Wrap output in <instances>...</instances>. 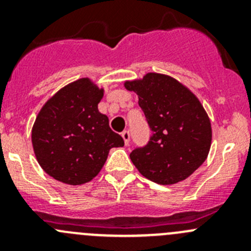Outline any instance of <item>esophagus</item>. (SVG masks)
Here are the masks:
<instances>
[{
    "instance_id": "34e87169",
    "label": "esophagus",
    "mask_w": 251,
    "mask_h": 251,
    "mask_svg": "<svg viewBox=\"0 0 251 251\" xmlns=\"http://www.w3.org/2000/svg\"><path fill=\"white\" fill-rule=\"evenodd\" d=\"M121 137H123L124 142H125V146H128V143H130V132L128 131H124L121 133Z\"/></svg>"
}]
</instances>
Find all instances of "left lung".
<instances>
[{
	"instance_id": "left-lung-1",
	"label": "left lung",
	"mask_w": 251,
	"mask_h": 251,
	"mask_svg": "<svg viewBox=\"0 0 251 251\" xmlns=\"http://www.w3.org/2000/svg\"><path fill=\"white\" fill-rule=\"evenodd\" d=\"M124 86L138 96L151 130L144 148L130 158L141 175L155 183L175 184L188 178L206 160L212 138L211 121L187 86L170 75L147 73Z\"/></svg>"
}]
</instances>
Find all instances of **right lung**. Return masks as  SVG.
<instances>
[{
  "instance_id": "1",
  "label": "right lung",
  "mask_w": 251,
  "mask_h": 251,
  "mask_svg": "<svg viewBox=\"0 0 251 251\" xmlns=\"http://www.w3.org/2000/svg\"><path fill=\"white\" fill-rule=\"evenodd\" d=\"M103 96L104 88L95 81L78 78L50 96L37 114L32 148L42 170L57 181L87 183L102 170L110 149L124 146L98 110Z\"/></svg>"
}]
</instances>
